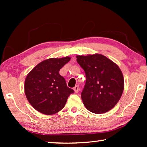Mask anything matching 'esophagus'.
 Instances as JSON below:
<instances>
[{
    "label": "esophagus",
    "instance_id": "esophagus-1",
    "mask_svg": "<svg viewBox=\"0 0 147 147\" xmlns=\"http://www.w3.org/2000/svg\"><path fill=\"white\" fill-rule=\"evenodd\" d=\"M73 89H74V92H75L76 93H78V91H79V86H74V88H73Z\"/></svg>",
    "mask_w": 147,
    "mask_h": 147
}]
</instances>
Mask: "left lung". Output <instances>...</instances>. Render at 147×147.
<instances>
[{
	"mask_svg": "<svg viewBox=\"0 0 147 147\" xmlns=\"http://www.w3.org/2000/svg\"><path fill=\"white\" fill-rule=\"evenodd\" d=\"M76 61L86 73V82L81 93L82 100L91 112L106 113L121 98L124 82L120 68L100 54L76 56Z\"/></svg>",
	"mask_w": 147,
	"mask_h": 147,
	"instance_id": "obj_1",
	"label": "left lung"
}]
</instances>
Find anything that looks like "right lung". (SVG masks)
Listing matches in <instances>:
<instances>
[{"instance_id": "1", "label": "right lung", "mask_w": 147, "mask_h": 147, "mask_svg": "<svg viewBox=\"0 0 147 147\" xmlns=\"http://www.w3.org/2000/svg\"><path fill=\"white\" fill-rule=\"evenodd\" d=\"M71 58H49L41 61L27 74L24 93L33 108L45 115H53L63 108L68 96L74 93L67 86L59 71Z\"/></svg>"}]
</instances>
